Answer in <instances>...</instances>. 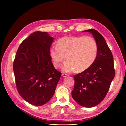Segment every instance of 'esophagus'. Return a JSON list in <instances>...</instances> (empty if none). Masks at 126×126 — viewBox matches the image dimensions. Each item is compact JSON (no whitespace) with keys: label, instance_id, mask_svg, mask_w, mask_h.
<instances>
[{"label":"esophagus","instance_id":"34e87169","mask_svg":"<svg viewBox=\"0 0 126 126\" xmlns=\"http://www.w3.org/2000/svg\"><path fill=\"white\" fill-rule=\"evenodd\" d=\"M62 76L63 77H68V75L67 74H65V73H63L62 74Z\"/></svg>","mask_w":126,"mask_h":126}]
</instances>
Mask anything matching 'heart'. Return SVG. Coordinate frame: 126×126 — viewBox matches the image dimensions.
Returning <instances> with one entry per match:
<instances>
[{
    "mask_svg": "<svg viewBox=\"0 0 126 126\" xmlns=\"http://www.w3.org/2000/svg\"><path fill=\"white\" fill-rule=\"evenodd\" d=\"M49 53L53 65L58 68L64 59L62 67L65 72L83 71L93 64L96 59L98 45L95 40L89 36L67 37L59 39L56 46L50 47Z\"/></svg>",
    "mask_w": 126,
    "mask_h": 126,
    "instance_id": "obj_1",
    "label": "heart"
}]
</instances>
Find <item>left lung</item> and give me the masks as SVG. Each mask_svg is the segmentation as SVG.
I'll list each match as a JSON object with an SVG mask.
<instances>
[{"mask_svg": "<svg viewBox=\"0 0 126 126\" xmlns=\"http://www.w3.org/2000/svg\"><path fill=\"white\" fill-rule=\"evenodd\" d=\"M92 33L98 45L94 62L88 69L74 76L72 96L77 103L91 108L101 103L106 96L115 75L113 57L105 39L96 30L83 31Z\"/></svg>", "mask_w": 126, "mask_h": 126, "instance_id": "8db88e82", "label": "left lung"}]
</instances>
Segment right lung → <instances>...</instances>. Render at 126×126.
<instances>
[{"label":"right lung","instance_id":"obj_1","mask_svg":"<svg viewBox=\"0 0 126 126\" xmlns=\"http://www.w3.org/2000/svg\"><path fill=\"white\" fill-rule=\"evenodd\" d=\"M54 38L35 32L23 40L17 50L13 71L20 96L29 103L42 106L54 95L61 73L55 69L49 50Z\"/></svg>","mask_w":126,"mask_h":126}]
</instances>
